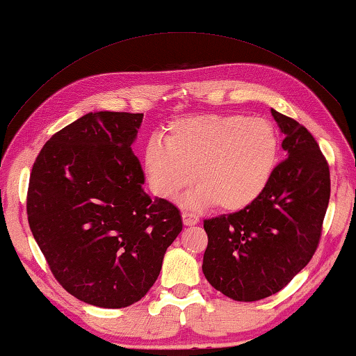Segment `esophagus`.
<instances>
[{
  "label": "esophagus",
  "mask_w": 356,
  "mask_h": 356,
  "mask_svg": "<svg viewBox=\"0 0 356 356\" xmlns=\"http://www.w3.org/2000/svg\"><path fill=\"white\" fill-rule=\"evenodd\" d=\"M182 218H184L185 226H195V225H197V222H200V218H197V216L195 213H191V212H184Z\"/></svg>",
  "instance_id": "esophagus-1"
}]
</instances>
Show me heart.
I'll return each instance as SVG.
<instances>
[{
    "mask_svg": "<svg viewBox=\"0 0 356 356\" xmlns=\"http://www.w3.org/2000/svg\"><path fill=\"white\" fill-rule=\"evenodd\" d=\"M278 136L267 119L242 114H204L172 122L165 141L152 136L144 147L150 186L174 197L196 177L185 204L201 209L216 204L237 212L257 200L272 177Z\"/></svg>",
    "mask_w": 356,
    "mask_h": 356,
    "instance_id": "heart-1",
    "label": "heart"
}]
</instances>
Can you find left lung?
I'll list each match as a JSON object with an SVG mask.
<instances>
[{
    "mask_svg": "<svg viewBox=\"0 0 356 356\" xmlns=\"http://www.w3.org/2000/svg\"><path fill=\"white\" fill-rule=\"evenodd\" d=\"M272 114L284 134L287 159L250 206L204 221V276L237 301L280 292L308 265L330 201V168L314 136L295 119Z\"/></svg>",
    "mask_w": 356,
    "mask_h": 356,
    "instance_id": "obj_1",
    "label": "left lung"
}]
</instances>
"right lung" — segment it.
Here are the masks:
<instances>
[{"instance_id":"add662e5","label":"right lung","mask_w":356,"mask_h":356,"mask_svg":"<svg viewBox=\"0 0 356 356\" xmlns=\"http://www.w3.org/2000/svg\"><path fill=\"white\" fill-rule=\"evenodd\" d=\"M141 113H88L48 140L29 177L26 213L53 276L99 308H125L154 286L182 231L179 209L150 200L131 150Z\"/></svg>"}]
</instances>
